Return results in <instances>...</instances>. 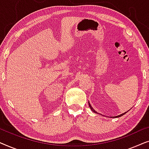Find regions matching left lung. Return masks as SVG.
Wrapping results in <instances>:
<instances>
[{
  "label": "left lung",
  "instance_id": "8db88e82",
  "mask_svg": "<svg viewBox=\"0 0 149 149\" xmlns=\"http://www.w3.org/2000/svg\"><path fill=\"white\" fill-rule=\"evenodd\" d=\"M89 102V108H90L91 111H92L93 112V113H97V114H99V113H97V112L95 111V110L93 109V107H91V106L90 103H89V102ZM130 110H129V111H130ZM127 112H125V113H123V114H121V115H118V116H116V117H121V116H123V115H125V114L126 113H127Z\"/></svg>",
  "mask_w": 149,
  "mask_h": 149
}]
</instances>
